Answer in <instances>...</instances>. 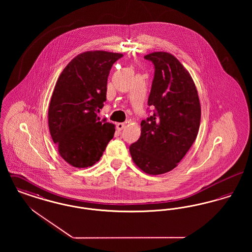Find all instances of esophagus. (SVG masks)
Masks as SVG:
<instances>
[{"mask_svg": "<svg viewBox=\"0 0 252 252\" xmlns=\"http://www.w3.org/2000/svg\"><path fill=\"white\" fill-rule=\"evenodd\" d=\"M125 126H126V124H125V123H118V124L116 125V127H117L118 131H121V130H123Z\"/></svg>", "mask_w": 252, "mask_h": 252, "instance_id": "1", "label": "esophagus"}]
</instances>
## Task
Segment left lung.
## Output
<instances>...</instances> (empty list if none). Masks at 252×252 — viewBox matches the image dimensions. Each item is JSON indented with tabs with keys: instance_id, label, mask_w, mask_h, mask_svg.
<instances>
[{
	"instance_id": "left-lung-1",
	"label": "left lung",
	"mask_w": 252,
	"mask_h": 252,
	"mask_svg": "<svg viewBox=\"0 0 252 252\" xmlns=\"http://www.w3.org/2000/svg\"><path fill=\"white\" fill-rule=\"evenodd\" d=\"M155 72L148 106L154 113L142 121L140 139L130 145L135 164L149 175L177 167L193 144L200 125L201 109L190 73L174 56L155 52L144 57Z\"/></svg>"
}]
</instances>
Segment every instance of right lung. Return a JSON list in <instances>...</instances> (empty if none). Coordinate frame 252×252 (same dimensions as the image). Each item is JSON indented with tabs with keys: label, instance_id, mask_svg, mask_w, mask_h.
I'll list each match as a JSON object with an SVG mask.
<instances>
[{
	"label": "right lung",
	"instance_id": "1",
	"mask_svg": "<svg viewBox=\"0 0 252 252\" xmlns=\"http://www.w3.org/2000/svg\"><path fill=\"white\" fill-rule=\"evenodd\" d=\"M122 57L85 52L60 73L49 105V129L60 156L73 167L93 166L114 136V125L97 113L107 100L110 69Z\"/></svg>",
	"mask_w": 252,
	"mask_h": 252
}]
</instances>
